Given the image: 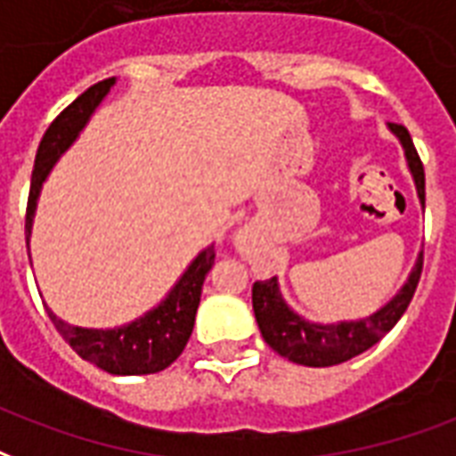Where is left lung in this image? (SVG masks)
<instances>
[{
	"label": "left lung",
	"mask_w": 456,
	"mask_h": 456,
	"mask_svg": "<svg viewBox=\"0 0 456 456\" xmlns=\"http://www.w3.org/2000/svg\"><path fill=\"white\" fill-rule=\"evenodd\" d=\"M391 133L396 134L406 150L408 168L416 181L418 198L420 205L426 208V171L423 161L418 157L413 140L403 125L391 123ZM423 271V254L418 258L416 268L411 273V278L403 285L399 295L391 299L389 305L382 306L379 312L360 319V322H340V323H309L299 319L295 312H289L288 305L282 302L278 289V280H258L254 282V314L261 336L278 355L288 357L297 365L306 367H331L346 362L350 357L365 353L372 348L374 343L387 336L396 326L403 312L411 305V299L416 295L418 280Z\"/></svg>",
	"instance_id": "obj_1"
}]
</instances>
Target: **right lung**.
<instances>
[{"instance_id":"add662e5","label":"right lung","mask_w":456,"mask_h":456,"mask_svg":"<svg viewBox=\"0 0 456 456\" xmlns=\"http://www.w3.org/2000/svg\"><path fill=\"white\" fill-rule=\"evenodd\" d=\"M116 79H103L84 91L79 99H74L60 116L50 123V127L40 140L36 167L30 176L28 205H26V241L30 234V222L36 212L40 185L48 176V171L57 161V157L74 142L94 108L99 106ZM215 265V246H208L178 280V285L171 289V295L161 302L157 309L144 314L142 319L127 323L123 329L113 331H96V329H79L69 326L55 314L50 319L55 323L60 336L72 346V350L84 360H89L101 370L110 374H154L167 370L181 353L193 333L195 312L200 305V292L205 275Z\"/></svg>"}]
</instances>
